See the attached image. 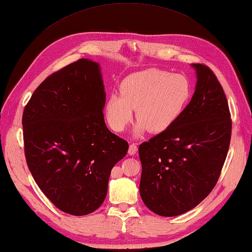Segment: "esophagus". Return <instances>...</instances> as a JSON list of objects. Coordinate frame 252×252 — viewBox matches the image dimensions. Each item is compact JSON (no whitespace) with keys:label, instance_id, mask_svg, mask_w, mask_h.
Masks as SVG:
<instances>
[{"label":"esophagus","instance_id":"34e87169","mask_svg":"<svg viewBox=\"0 0 252 252\" xmlns=\"http://www.w3.org/2000/svg\"><path fill=\"white\" fill-rule=\"evenodd\" d=\"M137 153V145L136 144H131L130 147H128V155L134 156Z\"/></svg>","mask_w":252,"mask_h":252}]
</instances>
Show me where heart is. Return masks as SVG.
I'll return each instance as SVG.
<instances>
[{"label":"heart","instance_id":"1","mask_svg":"<svg viewBox=\"0 0 252 252\" xmlns=\"http://www.w3.org/2000/svg\"><path fill=\"white\" fill-rule=\"evenodd\" d=\"M190 95V83L184 75L149 68L122 81L120 93H112L107 97L105 116L114 131L122 132L130 125L136 109L139 122L134 130L135 135L146 130L161 133L178 120Z\"/></svg>","mask_w":252,"mask_h":252}]
</instances>
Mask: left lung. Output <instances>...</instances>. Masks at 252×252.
Masks as SVG:
<instances>
[{"instance_id": "8db88e82", "label": "left lung", "mask_w": 252, "mask_h": 252, "mask_svg": "<svg viewBox=\"0 0 252 252\" xmlns=\"http://www.w3.org/2000/svg\"><path fill=\"white\" fill-rule=\"evenodd\" d=\"M192 66L197 81L184 113L138 148L140 196L163 217L189 212L212 192L230 147L232 120L224 91L208 66Z\"/></svg>"}]
</instances>
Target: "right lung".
I'll return each mask as SVG.
<instances>
[{"label": "right lung", "mask_w": 252, "mask_h": 252, "mask_svg": "<svg viewBox=\"0 0 252 252\" xmlns=\"http://www.w3.org/2000/svg\"><path fill=\"white\" fill-rule=\"evenodd\" d=\"M98 63L79 59L48 76L22 115L25 155L39 189L62 212L93 213L107 194L112 168L128 144L104 121Z\"/></svg>", "instance_id": "obj_1"}]
</instances>
